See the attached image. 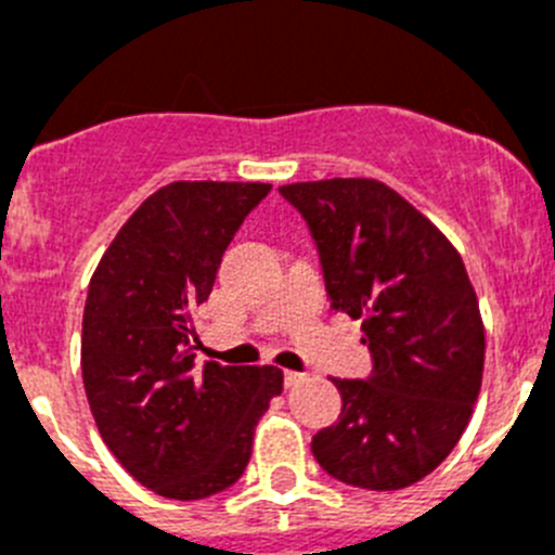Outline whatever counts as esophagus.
Instances as JSON below:
<instances>
[{
    "instance_id": "esophagus-1",
    "label": "esophagus",
    "mask_w": 555,
    "mask_h": 555,
    "mask_svg": "<svg viewBox=\"0 0 555 555\" xmlns=\"http://www.w3.org/2000/svg\"><path fill=\"white\" fill-rule=\"evenodd\" d=\"M302 380H308L306 372H292V370L283 372V384H286L288 389H292V386H300Z\"/></svg>"
}]
</instances>
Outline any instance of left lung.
<instances>
[{
  "label": "left lung",
  "mask_w": 555,
  "mask_h": 555,
  "mask_svg": "<svg viewBox=\"0 0 555 555\" xmlns=\"http://www.w3.org/2000/svg\"><path fill=\"white\" fill-rule=\"evenodd\" d=\"M278 191L306 219L333 311L364 320L372 358L364 380H333L341 414L313 436V459L350 487H411L448 459L480 391L487 341L464 261L377 180Z\"/></svg>",
  "instance_id": "8db88e82"
}]
</instances>
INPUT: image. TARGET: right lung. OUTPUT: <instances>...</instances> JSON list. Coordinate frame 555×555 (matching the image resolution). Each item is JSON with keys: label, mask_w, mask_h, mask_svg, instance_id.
Listing matches in <instances>:
<instances>
[{"label": "right lung", "mask_w": 555, "mask_h": 555, "mask_svg": "<svg viewBox=\"0 0 555 555\" xmlns=\"http://www.w3.org/2000/svg\"><path fill=\"white\" fill-rule=\"evenodd\" d=\"M267 183H169L102 255L82 313V384L100 436L152 492L203 500L242 478L278 366H197L191 311Z\"/></svg>", "instance_id": "obj_1"}]
</instances>
